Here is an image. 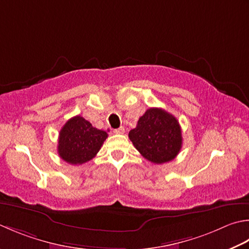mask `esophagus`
<instances>
[{
  "mask_svg": "<svg viewBox=\"0 0 249 249\" xmlns=\"http://www.w3.org/2000/svg\"><path fill=\"white\" fill-rule=\"evenodd\" d=\"M124 131H125L124 127H123V126H121V127L114 129V130H113V133H114V134H118V135H120V134H124Z\"/></svg>",
  "mask_w": 249,
  "mask_h": 249,
  "instance_id": "34e87169",
  "label": "esophagus"
}]
</instances>
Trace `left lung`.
Here are the masks:
<instances>
[{"instance_id": "left-lung-1", "label": "left lung", "mask_w": 249, "mask_h": 249, "mask_svg": "<svg viewBox=\"0 0 249 249\" xmlns=\"http://www.w3.org/2000/svg\"><path fill=\"white\" fill-rule=\"evenodd\" d=\"M128 137L140 154L155 164L173 160L182 147L179 122L160 108L145 111Z\"/></svg>"}]
</instances>
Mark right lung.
<instances>
[{"instance_id":"1","label":"right lung","mask_w":249,"mask_h":249,"mask_svg":"<svg viewBox=\"0 0 249 249\" xmlns=\"http://www.w3.org/2000/svg\"><path fill=\"white\" fill-rule=\"evenodd\" d=\"M108 138L105 130L92 127L80 115L73 116L62 126L58 139V153L65 162L81 165L96 157L104 141Z\"/></svg>"}]
</instances>
